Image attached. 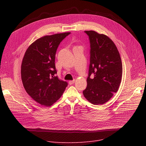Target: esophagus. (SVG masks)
I'll return each mask as SVG.
<instances>
[{
	"label": "esophagus",
	"mask_w": 146,
	"mask_h": 146,
	"mask_svg": "<svg viewBox=\"0 0 146 146\" xmlns=\"http://www.w3.org/2000/svg\"><path fill=\"white\" fill-rule=\"evenodd\" d=\"M74 82V80H73V81H69V84L70 85H72V84H73Z\"/></svg>",
	"instance_id": "esophagus-1"
}]
</instances>
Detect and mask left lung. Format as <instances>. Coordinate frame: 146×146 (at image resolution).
Masks as SVG:
<instances>
[{
    "label": "left lung",
    "mask_w": 146,
    "mask_h": 146,
    "mask_svg": "<svg viewBox=\"0 0 146 146\" xmlns=\"http://www.w3.org/2000/svg\"><path fill=\"white\" fill-rule=\"evenodd\" d=\"M90 44V65L87 86L83 91L86 99L95 105L109 101L119 89L122 76L119 53L113 41L106 35L86 31ZM92 74L94 78L91 79Z\"/></svg>",
    "instance_id": "1"
}]
</instances>
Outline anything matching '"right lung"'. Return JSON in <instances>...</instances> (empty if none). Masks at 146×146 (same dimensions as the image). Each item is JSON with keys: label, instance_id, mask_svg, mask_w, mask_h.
<instances>
[{"label": "right lung", "instance_id": "obj_1", "mask_svg": "<svg viewBox=\"0 0 146 146\" xmlns=\"http://www.w3.org/2000/svg\"><path fill=\"white\" fill-rule=\"evenodd\" d=\"M70 32L41 37L32 43L24 56L21 74L24 87L36 102L50 106L63 94L68 83L55 76V54L60 43Z\"/></svg>", "mask_w": 146, "mask_h": 146}]
</instances>
